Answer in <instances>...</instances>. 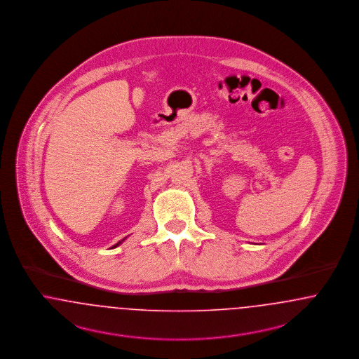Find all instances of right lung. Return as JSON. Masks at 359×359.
Listing matches in <instances>:
<instances>
[{"mask_svg":"<svg viewBox=\"0 0 359 359\" xmlns=\"http://www.w3.org/2000/svg\"><path fill=\"white\" fill-rule=\"evenodd\" d=\"M122 241H123V240H122ZM122 241H119V243H118V244H115V245H114V248H115V247H118V245H119V244H121V243H122Z\"/></svg>","mask_w":359,"mask_h":359,"instance_id":"1","label":"right lung"}]
</instances>
